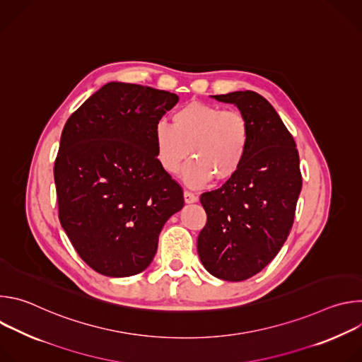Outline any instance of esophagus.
Instances as JSON below:
<instances>
[{"instance_id": "esophagus-1", "label": "esophagus", "mask_w": 362, "mask_h": 362, "mask_svg": "<svg viewBox=\"0 0 362 362\" xmlns=\"http://www.w3.org/2000/svg\"><path fill=\"white\" fill-rule=\"evenodd\" d=\"M183 196H185V202H186V203H194V202H197V196H196L194 193L189 192V190H185Z\"/></svg>"}]
</instances>
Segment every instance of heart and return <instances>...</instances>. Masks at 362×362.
Here are the masks:
<instances>
[{"instance_id": "1", "label": "heart", "mask_w": 362, "mask_h": 362, "mask_svg": "<svg viewBox=\"0 0 362 362\" xmlns=\"http://www.w3.org/2000/svg\"><path fill=\"white\" fill-rule=\"evenodd\" d=\"M250 129L239 110L190 101L173 113V124L159 122L154 127V146L160 166L176 175L189 159L185 172L190 186H203L215 177L229 180L242 168L249 148Z\"/></svg>"}]
</instances>
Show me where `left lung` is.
<instances>
[{
    "label": "left lung",
    "instance_id": "obj_1",
    "mask_svg": "<svg viewBox=\"0 0 362 362\" xmlns=\"http://www.w3.org/2000/svg\"><path fill=\"white\" fill-rule=\"evenodd\" d=\"M247 119L249 148L239 172L222 187L204 192L208 221L197 253L214 276L239 282L261 272L281 250L302 187L295 140L271 103L250 90L214 95Z\"/></svg>",
    "mask_w": 362,
    "mask_h": 362
}]
</instances>
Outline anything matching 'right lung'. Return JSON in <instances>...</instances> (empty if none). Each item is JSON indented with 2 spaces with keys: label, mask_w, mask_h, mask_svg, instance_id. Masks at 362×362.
Here are the masks:
<instances>
[{
  "label": "right lung",
  "mask_w": 362,
  "mask_h": 362,
  "mask_svg": "<svg viewBox=\"0 0 362 362\" xmlns=\"http://www.w3.org/2000/svg\"><path fill=\"white\" fill-rule=\"evenodd\" d=\"M179 97L109 83L69 117L54 163L59 219L81 259L123 278L153 261L183 190L160 166L154 127Z\"/></svg>",
  "instance_id": "obj_1"
}]
</instances>
